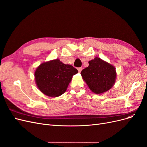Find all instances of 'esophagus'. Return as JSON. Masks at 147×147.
<instances>
[{"instance_id":"1","label":"esophagus","mask_w":147,"mask_h":147,"mask_svg":"<svg viewBox=\"0 0 147 147\" xmlns=\"http://www.w3.org/2000/svg\"><path fill=\"white\" fill-rule=\"evenodd\" d=\"M78 71L79 72V73H80V72H81L82 71V68H81V67H80V68H78Z\"/></svg>"}]
</instances>
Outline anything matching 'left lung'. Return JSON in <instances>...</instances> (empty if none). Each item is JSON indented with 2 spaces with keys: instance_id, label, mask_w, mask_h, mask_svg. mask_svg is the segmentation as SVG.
<instances>
[{
  "instance_id": "1",
  "label": "left lung",
  "mask_w": 147,
  "mask_h": 147,
  "mask_svg": "<svg viewBox=\"0 0 147 147\" xmlns=\"http://www.w3.org/2000/svg\"><path fill=\"white\" fill-rule=\"evenodd\" d=\"M88 63V67L80 74L92 92L99 94L110 90L115 82V67L99 57L89 61Z\"/></svg>"
}]
</instances>
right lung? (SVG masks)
<instances>
[{"instance_id": "add662e5", "label": "right lung", "mask_w": 147, "mask_h": 147, "mask_svg": "<svg viewBox=\"0 0 147 147\" xmlns=\"http://www.w3.org/2000/svg\"><path fill=\"white\" fill-rule=\"evenodd\" d=\"M78 71L72 65L63 63L59 59L41 63L35 71V82L46 95L57 97L67 90L73 76Z\"/></svg>"}]
</instances>
